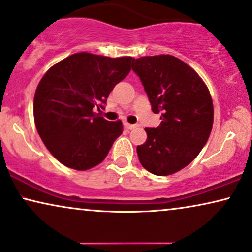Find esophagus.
<instances>
[{
  "label": "esophagus",
  "mask_w": 252,
  "mask_h": 252,
  "mask_svg": "<svg viewBox=\"0 0 252 252\" xmlns=\"http://www.w3.org/2000/svg\"><path fill=\"white\" fill-rule=\"evenodd\" d=\"M125 127H126L127 129H134V128H136V127H138V125H133V124L126 123L125 124Z\"/></svg>",
  "instance_id": "34e87169"
}]
</instances>
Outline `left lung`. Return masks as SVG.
Masks as SVG:
<instances>
[{"instance_id": "1", "label": "left lung", "mask_w": 252, "mask_h": 252, "mask_svg": "<svg viewBox=\"0 0 252 252\" xmlns=\"http://www.w3.org/2000/svg\"><path fill=\"white\" fill-rule=\"evenodd\" d=\"M152 110L161 113L156 128H146L147 140L136 147L143 168L169 176L189 165L207 142L213 127L212 97L197 71L169 54L133 59Z\"/></svg>"}]
</instances>
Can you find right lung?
<instances>
[{
	"instance_id": "obj_1",
	"label": "right lung",
	"mask_w": 252,
	"mask_h": 252,
	"mask_svg": "<svg viewBox=\"0 0 252 252\" xmlns=\"http://www.w3.org/2000/svg\"><path fill=\"white\" fill-rule=\"evenodd\" d=\"M132 57L109 58L75 53L52 66L34 94V124L59 162L88 170L104 161L123 133L120 120L109 122L94 112L130 71Z\"/></svg>"
}]
</instances>
